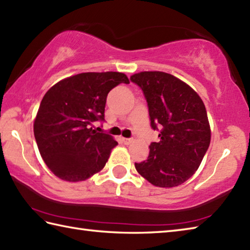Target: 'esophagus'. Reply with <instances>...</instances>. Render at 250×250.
Masks as SVG:
<instances>
[{
  "instance_id": "1",
  "label": "esophagus",
  "mask_w": 250,
  "mask_h": 250,
  "mask_svg": "<svg viewBox=\"0 0 250 250\" xmlns=\"http://www.w3.org/2000/svg\"><path fill=\"white\" fill-rule=\"evenodd\" d=\"M122 140H123V142H124V145H126V146H128V145H130V144H131V142H132V141H134V140H132L131 138H123V139H122Z\"/></svg>"
}]
</instances>
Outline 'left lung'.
<instances>
[{
  "label": "left lung",
  "mask_w": 250,
  "mask_h": 250,
  "mask_svg": "<svg viewBox=\"0 0 250 250\" xmlns=\"http://www.w3.org/2000/svg\"><path fill=\"white\" fill-rule=\"evenodd\" d=\"M144 91L151 127L160 141L150 145L147 160L135 163L152 185L174 188L191 178L210 144V126L201 97L169 73L145 71L130 76Z\"/></svg>",
  "instance_id": "left-lung-1"
}]
</instances>
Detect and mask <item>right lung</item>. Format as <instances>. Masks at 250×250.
Masks as SVG:
<instances>
[{
  "label": "right lung",
  "mask_w": 250,
  "mask_h": 250,
  "mask_svg": "<svg viewBox=\"0 0 250 250\" xmlns=\"http://www.w3.org/2000/svg\"><path fill=\"white\" fill-rule=\"evenodd\" d=\"M121 83H129L124 73L86 72L61 80L44 95L34 137L45 164L60 179L86 180L108 162L118 142L93 124L104 121L106 96Z\"/></svg>",
  "instance_id": "obj_1"
}]
</instances>
